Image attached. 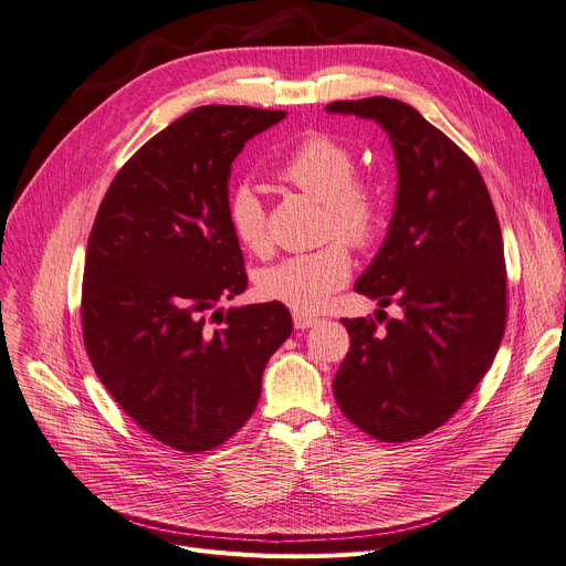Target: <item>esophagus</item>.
Returning <instances> with one entry per match:
<instances>
[{
    "instance_id": "esophagus-1",
    "label": "esophagus",
    "mask_w": 566,
    "mask_h": 566,
    "mask_svg": "<svg viewBox=\"0 0 566 566\" xmlns=\"http://www.w3.org/2000/svg\"><path fill=\"white\" fill-rule=\"evenodd\" d=\"M292 319H294V326H296V328H313V326H317V324H319V319H317V317L306 315V313H294V315H292Z\"/></svg>"
}]
</instances>
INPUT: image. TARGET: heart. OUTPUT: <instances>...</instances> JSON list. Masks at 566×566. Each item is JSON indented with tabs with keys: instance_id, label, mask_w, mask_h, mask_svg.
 Returning <instances> with one entry per match:
<instances>
[{
	"instance_id": "heart-1",
	"label": "heart",
	"mask_w": 566,
	"mask_h": 566,
	"mask_svg": "<svg viewBox=\"0 0 566 566\" xmlns=\"http://www.w3.org/2000/svg\"><path fill=\"white\" fill-rule=\"evenodd\" d=\"M356 155L338 139L313 132L298 142L276 166V178L302 189L324 206L328 235L352 247H368L384 228L386 212L381 193L356 178ZM228 223L235 240L249 253L270 249L268 217L260 193L240 185L228 196ZM352 274V258L343 242H328L315 251L294 253L264 270L258 279L262 296L285 304L296 313H319Z\"/></svg>"
}]
</instances>
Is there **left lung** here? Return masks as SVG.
I'll use <instances>...</instances> for the list:
<instances>
[{"label": "left lung", "instance_id": "left-lung-1", "mask_svg": "<svg viewBox=\"0 0 566 566\" xmlns=\"http://www.w3.org/2000/svg\"><path fill=\"white\" fill-rule=\"evenodd\" d=\"M375 120L397 166L386 240L354 290L400 317L343 319L352 347L334 379L343 413L365 434L402 443L441 427L489 373L505 334L503 235L491 196L459 146L392 97L326 107ZM379 313V311H377Z\"/></svg>", "mask_w": 566, "mask_h": 566}]
</instances>
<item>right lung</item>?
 <instances>
[{"instance_id": "add662e5", "label": "right lung", "mask_w": 566, "mask_h": 566, "mask_svg": "<svg viewBox=\"0 0 566 566\" xmlns=\"http://www.w3.org/2000/svg\"><path fill=\"white\" fill-rule=\"evenodd\" d=\"M283 118L191 109L129 157L88 235L82 326L93 370L132 420L182 452L212 450L251 418L264 365L292 334L279 302L219 308L247 290L226 212L232 161Z\"/></svg>"}]
</instances>
